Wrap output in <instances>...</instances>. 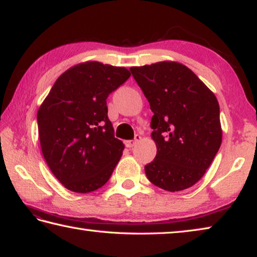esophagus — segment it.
Wrapping results in <instances>:
<instances>
[{
  "label": "esophagus",
  "mask_w": 257,
  "mask_h": 257,
  "mask_svg": "<svg viewBox=\"0 0 257 257\" xmlns=\"http://www.w3.org/2000/svg\"><path fill=\"white\" fill-rule=\"evenodd\" d=\"M142 137L139 136V135H135V138L134 139H130V141H125L124 142V145L125 147H128V149H133V147L137 144V143L141 141Z\"/></svg>",
  "instance_id": "obj_1"
}]
</instances>
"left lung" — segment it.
I'll use <instances>...</instances> for the list:
<instances>
[{
	"mask_svg": "<svg viewBox=\"0 0 257 257\" xmlns=\"http://www.w3.org/2000/svg\"><path fill=\"white\" fill-rule=\"evenodd\" d=\"M130 72L150 103L156 156L145 165L155 186L169 191L189 188L201 179L222 141L215 95L184 64L159 62Z\"/></svg>",
	"mask_w": 257,
	"mask_h": 257,
	"instance_id": "1",
	"label": "left lung"
}]
</instances>
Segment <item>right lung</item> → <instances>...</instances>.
<instances>
[{"mask_svg":"<svg viewBox=\"0 0 257 257\" xmlns=\"http://www.w3.org/2000/svg\"><path fill=\"white\" fill-rule=\"evenodd\" d=\"M129 77L125 68L78 64L58 78L38 110L43 155L67 189L90 193L110 179L124 146L114 137L106 98Z\"/></svg>","mask_w":257,"mask_h":257,"instance_id":"right-lung-1","label":"right lung"}]
</instances>
